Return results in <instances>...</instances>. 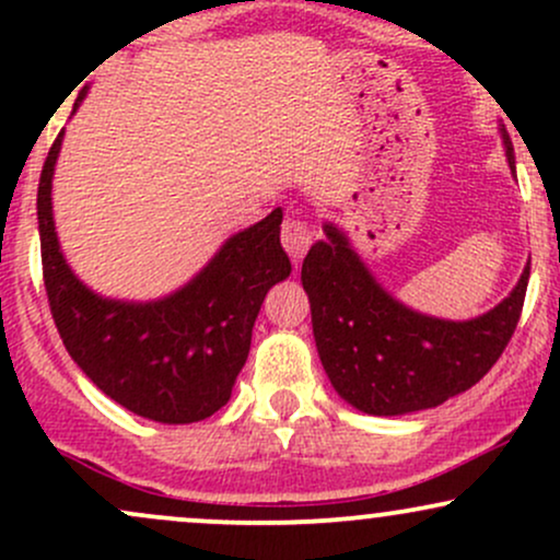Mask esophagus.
Returning <instances> with one entry per match:
<instances>
[{"label": "esophagus", "instance_id": "34e87169", "mask_svg": "<svg viewBox=\"0 0 560 560\" xmlns=\"http://www.w3.org/2000/svg\"><path fill=\"white\" fill-rule=\"evenodd\" d=\"M281 244H284L289 258H292L294 262H300L302 258H305L307 249H311V244H313V236H311V229H307V223H302L300 218H287L284 226H281Z\"/></svg>", "mask_w": 560, "mask_h": 560}]
</instances>
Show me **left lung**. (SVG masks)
I'll use <instances>...</instances> for the list:
<instances>
[{
    "label": "left lung",
    "instance_id": "1",
    "mask_svg": "<svg viewBox=\"0 0 560 560\" xmlns=\"http://www.w3.org/2000/svg\"><path fill=\"white\" fill-rule=\"evenodd\" d=\"M516 173L511 137L500 126ZM302 260L313 337L331 387L369 416H405L436 408L471 389L503 355L524 307L529 266L492 311L468 320L427 316L376 281L337 223H324Z\"/></svg>",
    "mask_w": 560,
    "mask_h": 560
}]
</instances>
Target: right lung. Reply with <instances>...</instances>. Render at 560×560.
<instances>
[{"label": "right lung", "instance_id": "right-lung-1", "mask_svg": "<svg viewBox=\"0 0 560 560\" xmlns=\"http://www.w3.org/2000/svg\"><path fill=\"white\" fill-rule=\"evenodd\" d=\"M86 96L75 100L73 113ZM55 139L38 182L44 287L62 345L110 400L141 419L195 423L229 402L268 289L292 273L281 247V208L236 231L197 276L160 300H113L68 266L55 231Z\"/></svg>", "mask_w": 560, "mask_h": 560}]
</instances>
